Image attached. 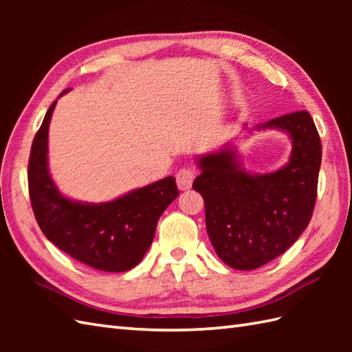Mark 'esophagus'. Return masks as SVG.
Segmentation results:
<instances>
[{
    "label": "esophagus",
    "instance_id": "obj_1",
    "mask_svg": "<svg viewBox=\"0 0 352 352\" xmlns=\"http://www.w3.org/2000/svg\"><path fill=\"white\" fill-rule=\"evenodd\" d=\"M193 180H195V170L193 169L183 168L177 172V186L180 190L190 189Z\"/></svg>",
    "mask_w": 352,
    "mask_h": 352
}]
</instances>
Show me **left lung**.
I'll use <instances>...</instances> for the list:
<instances>
[{"instance_id":"8db88e82","label":"left lung","mask_w":352,"mask_h":352,"mask_svg":"<svg viewBox=\"0 0 352 352\" xmlns=\"http://www.w3.org/2000/svg\"><path fill=\"white\" fill-rule=\"evenodd\" d=\"M269 129L292 140L290 159L278 170L251 174L230 144L197 159L201 174L193 189L204 198L208 237L223 263L239 271L286 252L309 226L316 203L322 145L310 113L295 111L256 126Z\"/></svg>"}]
</instances>
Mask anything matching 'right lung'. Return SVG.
Instances as JSON below:
<instances>
[{
    "label": "right lung",
    "instance_id": "right-lung-1",
    "mask_svg": "<svg viewBox=\"0 0 352 352\" xmlns=\"http://www.w3.org/2000/svg\"><path fill=\"white\" fill-rule=\"evenodd\" d=\"M56 104L45 115L30 153L28 192L34 218L50 242L81 263L106 272L129 271L144 258L159 218L178 197L175 178L166 177L109 203L63 197L48 169V129Z\"/></svg>",
    "mask_w": 352,
    "mask_h": 352
}]
</instances>
